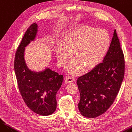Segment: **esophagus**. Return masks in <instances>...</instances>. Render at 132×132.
Instances as JSON below:
<instances>
[{
  "mask_svg": "<svg viewBox=\"0 0 132 132\" xmlns=\"http://www.w3.org/2000/svg\"><path fill=\"white\" fill-rule=\"evenodd\" d=\"M75 81V78L74 76H71V75H68L65 78V82L66 83L70 84L74 82Z\"/></svg>",
  "mask_w": 132,
  "mask_h": 132,
  "instance_id": "obj_1",
  "label": "esophagus"
}]
</instances>
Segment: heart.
<instances>
[{"instance_id": "1", "label": "heart", "mask_w": 132, "mask_h": 132, "mask_svg": "<svg viewBox=\"0 0 132 132\" xmlns=\"http://www.w3.org/2000/svg\"><path fill=\"white\" fill-rule=\"evenodd\" d=\"M110 44V37L105 30L82 26L70 32L64 43H58L56 48L58 63L65 67L74 53L68 71L77 74L82 68L89 70L96 66L104 57Z\"/></svg>"}]
</instances>
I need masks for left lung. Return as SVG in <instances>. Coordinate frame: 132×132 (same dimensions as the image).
<instances>
[{"mask_svg": "<svg viewBox=\"0 0 132 132\" xmlns=\"http://www.w3.org/2000/svg\"><path fill=\"white\" fill-rule=\"evenodd\" d=\"M125 74L124 55L116 30L103 62L78 78L80 94L78 109L86 118L104 113L115 101Z\"/></svg>", "mask_w": 132, "mask_h": 132, "instance_id": "left-lung-1", "label": "left lung"}]
</instances>
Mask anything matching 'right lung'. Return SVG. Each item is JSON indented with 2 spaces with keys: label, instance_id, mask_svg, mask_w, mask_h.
Wrapping results in <instances>:
<instances>
[{
  "label": "right lung",
  "instance_id": "add662e5",
  "mask_svg": "<svg viewBox=\"0 0 132 132\" xmlns=\"http://www.w3.org/2000/svg\"><path fill=\"white\" fill-rule=\"evenodd\" d=\"M37 31L36 23L28 28L16 51L14 68L19 89L26 104L38 115L48 116L55 111L56 94L64 77L49 68L38 72L28 68L24 59L25 48L35 40Z\"/></svg>",
  "mask_w": 132,
  "mask_h": 132
}]
</instances>
